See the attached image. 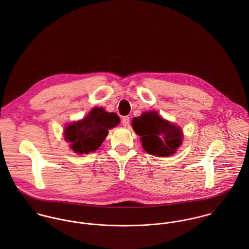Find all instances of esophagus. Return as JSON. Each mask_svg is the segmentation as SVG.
Segmentation results:
<instances>
[{"instance_id":"esophagus-1","label":"esophagus","mask_w":249,"mask_h":249,"mask_svg":"<svg viewBox=\"0 0 249 249\" xmlns=\"http://www.w3.org/2000/svg\"><path fill=\"white\" fill-rule=\"evenodd\" d=\"M122 124H123L124 126H127V125L129 124V117H127V116L124 117V118L122 119Z\"/></svg>"}]
</instances>
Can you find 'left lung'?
I'll list each match as a JSON object with an SVG mask.
<instances>
[{
  "mask_svg": "<svg viewBox=\"0 0 249 249\" xmlns=\"http://www.w3.org/2000/svg\"><path fill=\"white\" fill-rule=\"evenodd\" d=\"M131 124L136 134L141 136L142 148L149 154L170 156L182 143L180 127L160 117L156 111L143 112L132 119Z\"/></svg>",
  "mask_w": 249,
  "mask_h": 249,
  "instance_id": "obj_1",
  "label": "left lung"
}]
</instances>
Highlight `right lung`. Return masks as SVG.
Returning <instances> with one entry per match:
<instances>
[{"label": "right lung", "instance_id": "obj_1", "mask_svg": "<svg viewBox=\"0 0 249 249\" xmlns=\"http://www.w3.org/2000/svg\"><path fill=\"white\" fill-rule=\"evenodd\" d=\"M119 123L120 118L116 113L107 112L103 107H94L85 118L65 127L64 138L71 142L70 147L75 153L94 152L107 138L108 130Z\"/></svg>", "mask_w": 249, "mask_h": 249}]
</instances>
